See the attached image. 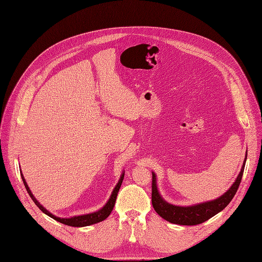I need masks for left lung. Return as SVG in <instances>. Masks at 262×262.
I'll use <instances>...</instances> for the list:
<instances>
[{"label":"left lung","mask_w":262,"mask_h":262,"mask_svg":"<svg viewBox=\"0 0 262 262\" xmlns=\"http://www.w3.org/2000/svg\"><path fill=\"white\" fill-rule=\"evenodd\" d=\"M246 157L247 153L240 174L237 176L233 185L228 189V191H226L222 197L217 198L216 200L206 203H200L192 207H177L167 203L161 197V195L158 194L156 187V178L155 174L152 173V204L154 210L164 220L178 225L194 226L210 220L214 215L220 213L222 210H224L228 206L232 198L234 197L235 192L241 183Z\"/></svg>","instance_id":"left-lung-1"}]
</instances>
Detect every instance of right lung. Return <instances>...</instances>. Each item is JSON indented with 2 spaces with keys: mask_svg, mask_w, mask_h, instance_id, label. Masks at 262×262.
<instances>
[{
  "mask_svg": "<svg viewBox=\"0 0 262 262\" xmlns=\"http://www.w3.org/2000/svg\"><path fill=\"white\" fill-rule=\"evenodd\" d=\"M21 178H22V181H24V184H25V186H26V188H27V190H28V192H29L30 197L32 198V200L34 201V203H35L36 206H37L45 214H47L48 216H50L51 219L55 220L56 222H60V223H62V224H64V225H67V226H72V227H84V226H90V225H93V224H96V223H99V222H101V221H104V220H106V219L108 217V216L110 215V213H111L113 207H115V203H116V199H117V196H118V192H119V189H120V187H121V184H122L123 179H124V173L121 176V179H120V181H119V183L117 184V186L115 187V189H113L112 195H111L110 199L108 200V202L106 203V206H105L103 209L97 211V212H94V213L86 214V215L74 216V217H71V219L56 217V216H54V215H52L50 212H48L46 209H45V208L41 206V204H39V202L35 199V197H34V196L32 195V192H31V190H30V188H29V186H28V184H27V182H26L24 176H22V173H21Z\"/></svg>",
  "mask_w": 262,
  "mask_h": 262,
  "instance_id": "obj_1",
  "label": "right lung"
}]
</instances>
